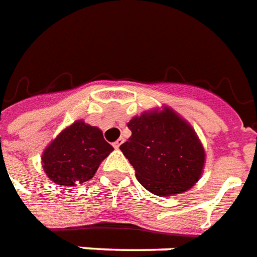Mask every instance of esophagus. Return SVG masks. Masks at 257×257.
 <instances>
[{"label": "esophagus", "mask_w": 257, "mask_h": 257, "mask_svg": "<svg viewBox=\"0 0 257 257\" xmlns=\"http://www.w3.org/2000/svg\"><path fill=\"white\" fill-rule=\"evenodd\" d=\"M122 143H123V139H122V138H119L118 141H116L115 143H114V145H112V146H114V149H119V147H120V145H122Z\"/></svg>", "instance_id": "1"}]
</instances>
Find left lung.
Here are the masks:
<instances>
[{
    "label": "left lung",
    "mask_w": 257,
    "mask_h": 257,
    "mask_svg": "<svg viewBox=\"0 0 257 257\" xmlns=\"http://www.w3.org/2000/svg\"><path fill=\"white\" fill-rule=\"evenodd\" d=\"M131 137L119 149L146 190L171 196L190 190L202 176L206 151L191 124L172 108H154L134 116Z\"/></svg>",
    "instance_id": "obj_1"
}]
</instances>
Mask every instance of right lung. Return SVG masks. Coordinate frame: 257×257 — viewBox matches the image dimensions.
I'll return each instance as SVG.
<instances>
[{"label":"right lung","mask_w":257,"mask_h":257,"mask_svg":"<svg viewBox=\"0 0 257 257\" xmlns=\"http://www.w3.org/2000/svg\"><path fill=\"white\" fill-rule=\"evenodd\" d=\"M112 150L98 127L77 120L45 149L42 167L58 186H75L91 179Z\"/></svg>","instance_id":"1"}]
</instances>
